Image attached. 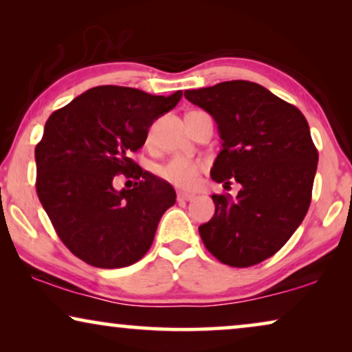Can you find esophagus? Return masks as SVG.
Returning a JSON list of instances; mask_svg holds the SVG:
<instances>
[{
    "label": "esophagus",
    "instance_id": "1",
    "mask_svg": "<svg viewBox=\"0 0 352 352\" xmlns=\"http://www.w3.org/2000/svg\"><path fill=\"white\" fill-rule=\"evenodd\" d=\"M194 199H195V194H189V192H177V200L179 201H189Z\"/></svg>",
    "mask_w": 352,
    "mask_h": 352
}]
</instances>
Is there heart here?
Listing matches in <instances>:
<instances>
[{
  "instance_id": "b5f03b06",
  "label": "heart",
  "mask_w": 352,
  "mask_h": 352,
  "mask_svg": "<svg viewBox=\"0 0 352 352\" xmlns=\"http://www.w3.org/2000/svg\"><path fill=\"white\" fill-rule=\"evenodd\" d=\"M204 168L205 163L200 160H192V158L186 157H175L158 170V175L173 186L181 187V189H192L199 182L200 171Z\"/></svg>"
}]
</instances>
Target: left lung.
Masks as SVG:
<instances>
[{"label": "left lung", "instance_id": "8db88e82", "mask_svg": "<svg viewBox=\"0 0 352 352\" xmlns=\"http://www.w3.org/2000/svg\"><path fill=\"white\" fill-rule=\"evenodd\" d=\"M184 96L218 124L223 144L211 179L242 186L235 199L211 197L214 214L199 228L200 237L228 266L261 263L287 243L309 210L319 162L309 124L295 105L252 81H224Z\"/></svg>", "mask_w": 352, "mask_h": 352}]
</instances>
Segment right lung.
<instances>
[{
	"label": "right lung",
	"mask_w": 352,
	"mask_h": 352,
	"mask_svg": "<svg viewBox=\"0 0 352 352\" xmlns=\"http://www.w3.org/2000/svg\"><path fill=\"white\" fill-rule=\"evenodd\" d=\"M181 96L96 86L47 118L35 148L38 199L65 247L91 266L115 269L139 261L158 221L175 205L170 182L144 171L131 153ZM118 174L140 182L117 191Z\"/></svg>",
	"instance_id": "obj_1"
}]
</instances>
